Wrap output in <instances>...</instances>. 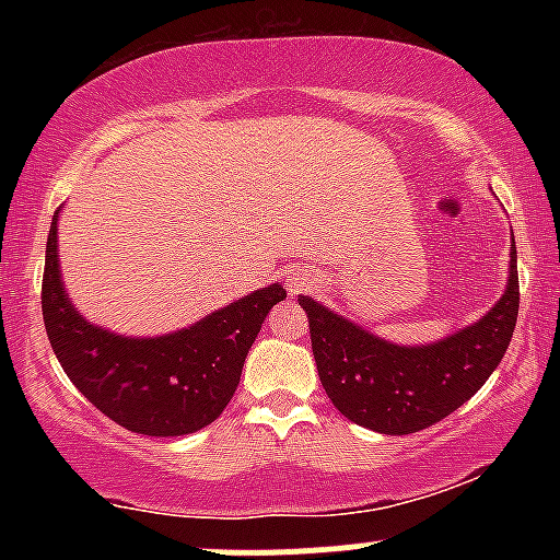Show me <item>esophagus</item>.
Here are the masks:
<instances>
[{
  "label": "esophagus",
  "mask_w": 560,
  "mask_h": 560,
  "mask_svg": "<svg viewBox=\"0 0 560 560\" xmlns=\"http://www.w3.org/2000/svg\"><path fill=\"white\" fill-rule=\"evenodd\" d=\"M313 284H316V279H313V273L305 271V268H292V271L287 273V289L292 294L307 292V289H313Z\"/></svg>",
  "instance_id": "esophagus-1"
}]
</instances>
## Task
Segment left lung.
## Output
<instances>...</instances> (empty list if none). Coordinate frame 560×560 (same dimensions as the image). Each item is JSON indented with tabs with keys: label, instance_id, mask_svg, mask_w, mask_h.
<instances>
[{
	"label": "left lung",
	"instance_id": "1",
	"mask_svg": "<svg viewBox=\"0 0 560 560\" xmlns=\"http://www.w3.org/2000/svg\"><path fill=\"white\" fill-rule=\"evenodd\" d=\"M298 300L334 408L378 434H413L471 400L505 355L518 316L516 242L503 298L471 326L429 345L387 342L313 298Z\"/></svg>",
	"mask_w": 560,
	"mask_h": 560
}]
</instances>
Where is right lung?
I'll return each instance as SVG.
<instances>
[{
  "label": "right lung",
  "instance_id": "add662e5",
  "mask_svg": "<svg viewBox=\"0 0 560 560\" xmlns=\"http://www.w3.org/2000/svg\"><path fill=\"white\" fill-rule=\"evenodd\" d=\"M57 210L44 255L42 313L49 345L75 389L128 432L182 436L223 413L249 347L284 287L255 289L186 329L160 337H126L75 311L60 273Z\"/></svg>",
  "mask_w": 560,
  "mask_h": 560
}]
</instances>
